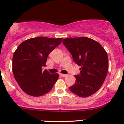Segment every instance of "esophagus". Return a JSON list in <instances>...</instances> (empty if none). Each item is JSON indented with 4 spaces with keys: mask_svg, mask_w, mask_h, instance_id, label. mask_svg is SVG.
Instances as JSON below:
<instances>
[{
    "mask_svg": "<svg viewBox=\"0 0 124 124\" xmlns=\"http://www.w3.org/2000/svg\"><path fill=\"white\" fill-rule=\"evenodd\" d=\"M60 76H62V77H67V75H66V74H60Z\"/></svg>",
    "mask_w": 124,
    "mask_h": 124,
    "instance_id": "esophagus-1",
    "label": "esophagus"
}]
</instances>
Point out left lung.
Wrapping results in <instances>:
<instances>
[{"instance_id":"left-lung-1","label":"left lung","mask_w":124,"mask_h":124,"mask_svg":"<svg viewBox=\"0 0 124 124\" xmlns=\"http://www.w3.org/2000/svg\"><path fill=\"white\" fill-rule=\"evenodd\" d=\"M72 54L80 73L70 87L72 93L82 98L97 92L102 85L108 70V56L99 42L87 37L65 38L62 41Z\"/></svg>"}]
</instances>
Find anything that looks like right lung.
<instances>
[{
  "label": "right lung",
  "instance_id": "1",
  "mask_svg": "<svg viewBox=\"0 0 124 124\" xmlns=\"http://www.w3.org/2000/svg\"><path fill=\"white\" fill-rule=\"evenodd\" d=\"M62 38L39 37L24 41L18 46L12 57V72L17 83L27 94L40 97L47 93L59 78L50 74L46 67L48 54L61 44Z\"/></svg>",
  "mask_w": 124,
  "mask_h": 124
}]
</instances>
